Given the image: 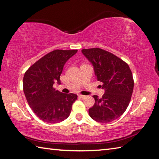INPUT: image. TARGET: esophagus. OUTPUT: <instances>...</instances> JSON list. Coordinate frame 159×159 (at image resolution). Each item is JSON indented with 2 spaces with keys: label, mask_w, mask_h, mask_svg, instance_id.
Returning <instances> with one entry per match:
<instances>
[{
  "label": "esophagus",
  "mask_w": 159,
  "mask_h": 159,
  "mask_svg": "<svg viewBox=\"0 0 159 159\" xmlns=\"http://www.w3.org/2000/svg\"><path fill=\"white\" fill-rule=\"evenodd\" d=\"M79 97L80 98H85V95H79Z\"/></svg>",
  "instance_id": "esophagus-1"
}]
</instances>
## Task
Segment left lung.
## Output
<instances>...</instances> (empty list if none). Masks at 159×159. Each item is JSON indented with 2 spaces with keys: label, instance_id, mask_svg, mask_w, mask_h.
Wrapping results in <instances>:
<instances>
[{
  "label": "left lung",
  "instance_id": "obj_1",
  "mask_svg": "<svg viewBox=\"0 0 159 159\" xmlns=\"http://www.w3.org/2000/svg\"><path fill=\"white\" fill-rule=\"evenodd\" d=\"M91 63L105 93L101 98L93 95L95 104L89 113L93 120L107 123L119 118L129 105L134 89V79L127 63L112 53L100 48L82 49Z\"/></svg>",
  "mask_w": 159,
  "mask_h": 159
}]
</instances>
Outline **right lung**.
Listing matches in <instances>:
<instances>
[{
    "label": "right lung",
    "mask_w": 159,
    "mask_h": 159,
    "mask_svg": "<svg viewBox=\"0 0 159 159\" xmlns=\"http://www.w3.org/2000/svg\"><path fill=\"white\" fill-rule=\"evenodd\" d=\"M76 49H57L48 53L32 65L23 78V91L28 105L40 120L45 122H60L66 120L77 99L74 93H63L53 85L60 84V75L66 62Z\"/></svg>",
    "instance_id": "1"
}]
</instances>
